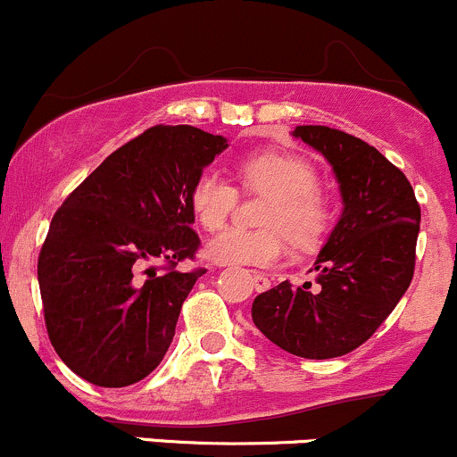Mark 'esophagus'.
<instances>
[{"instance_id": "esophagus-1", "label": "esophagus", "mask_w": 457, "mask_h": 457, "mask_svg": "<svg viewBox=\"0 0 457 457\" xmlns=\"http://www.w3.org/2000/svg\"><path fill=\"white\" fill-rule=\"evenodd\" d=\"M252 282H253V288L258 290V293H264V290L270 288V279L267 278V275H262V273H253L252 275Z\"/></svg>"}]
</instances>
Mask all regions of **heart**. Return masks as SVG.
Listing matches in <instances>:
<instances>
[{"mask_svg": "<svg viewBox=\"0 0 457 457\" xmlns=\"http://www.w3.org/2000/svg\"><path fill=\"white\" fill-rule=\"evenodd\" d=\"M247 190L270 195L262 225L270 229H225L208 240L205 258L220 267H270L284 255V237L308 245L320 237L328 208L320 199L319 175L308 160L286 152L253 154L240 162ZM237 205V188L219 169H204L190 187V210L204 229L217 232ZM278 227V230H273Z\"/></svg>", "mask_w": 457, "mask_h": 457, "instance_id": "b5f03b06", "label": "heart"}]
</instances>
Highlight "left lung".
Instances as JSON below:
<instances>
[{"instance_id":"obj_1","label":"left lung","mask_w":457,"mask_h":457,"mask_svg":"<svg viewBox=\"0 0 457 457\" xmlns=\"http://www.w3.org/2000/svg\"><path fill=\"white\" fill-rule=\"evenodd\" d=\"M338 182L343 212L314 262L317 288L278 284L258 295L252 319L270 343L308 360L349 353L395 310L414 275L420 208L408 178L364 140L297 125Z\"/></svg>"}]
</instances>
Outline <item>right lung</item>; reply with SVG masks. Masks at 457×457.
Returning <instances> with one entry per match:
<instances>
[{"label": "right lung", "mask_w": 457, "mask_h": 457, "mask_svg": "<svg viewBox=\"0 0 457 457\" xmlns=\"http://www.w3.org/2000/svg\"><path fill=\"white\" fill-rule=\"evenodd\" d=\"M223 149L228 138L193 125H155L110 154L54 214L38 286L49 340L75 375L123 388L162 362L204 273L175 270L199 247L190 187Z\"/></svg>", "instance_id": "obj_1"}]
</instances>
